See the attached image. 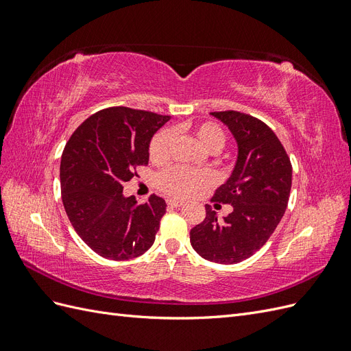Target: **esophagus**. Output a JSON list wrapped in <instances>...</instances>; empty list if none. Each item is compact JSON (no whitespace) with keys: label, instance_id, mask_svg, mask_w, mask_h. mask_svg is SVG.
I'll list each match as a JSON object with an SVG mask.
<instances>
[{"label":"esophagus","instance_id":"1","mask_svg":"<svg viewBox=\"0 0 351 351\" xmlns=\"http://www.w3.org/2000/svg\"><path fill=\"white\" fill-rule=\"evenodd\" d=\"M167 204H168V206H171V208H180V206L184 205V202L183 200H177V199H169Z\"/></svg>","mask_w":351,"mask_h":351}]
</instances>
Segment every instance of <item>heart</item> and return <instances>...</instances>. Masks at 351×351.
Here are the masks:
<instances>
[{
    "label": "heart",
    "instance_id": "heart-1",
    "mask_svg": "<svg viewBox=\"0 0 351 351\" xmlns=\"http://www.w3.org/2000/svg\"><path fill=\"white\" fill-rule=\"evenodd\" d=\"M193 134L210 154H218L226 145V134L215 123H204L193 129ZM171 142L169 130L159 132L149 145V159L154 164H162L168 158V147ZM212 183V176L206 171H190L182 167H173L158 176V186L167 195L174 197H187Z\"/></svg>",
    "mask_w": 351,
    "mask_h": 351
}]
</instances>
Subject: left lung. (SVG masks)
Returning a JSON list of instances; mask_svg holds the SVG:
<instances>
[{"label": "left lung", "instance_id": "left-lung-1", "mask_svg": "<svg viewBox=\"0 0 351 351\" xmlns=\"http://www.w3.org/2000/svg\"><path fill=\"white\" fill-rule=\"evenodd\" d=\"M224 123L237 143L232 173L214 199L232 212L219 221L205 206L206 217L190 231V243L202 258L217 263H239L268 241L280 224L291 190V164L269 127L237 111L210 112Z\"/></svg>", "mask_w": 351, "mask_h": 351}]
</instances>
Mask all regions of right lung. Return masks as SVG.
<instances>
[{"label": "right lung", "instance_id": "add662e5", "mask_svg": "<svg viewBox=\"0 0 351 351\" xmlns=\"http://www.w3.org/2000/svg\"><path fill=\"white\" fill-rule=\"evenodd\" d=\"M168 120L125 107L102 110L77 127L62 151V205L79 237L102 258L129 261L155 241L165 200L152 195L137 205L123 195V184L149 162L151 139Z\"/></svg>", "mask_w": 351, "mask_h": 351}]
</instances>
